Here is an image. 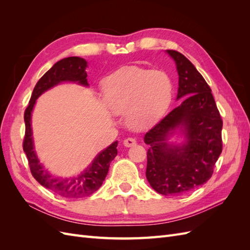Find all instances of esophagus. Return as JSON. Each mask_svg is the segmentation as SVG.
<instances>
[{"mask_svg": "<svg viewBox=\"0 0 250 250\" xmlns=\"http://www.w3.org/2000/svg\"><path fill=\"white\" fill-rule=\"evenodd\" d=\"M123 144H124L125 147H131V146H134L135 144H137V140L133 139V138H127V139L124 140Z\"/></svg>", "mask_w": 250, "mask_h": 250, "instance_id": "1", "label": "esophagus"}]
</instances>
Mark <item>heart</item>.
I'll use <instances>...</instances> for the list:
<instances>
[{
	"label": "heart",
	"mask_w": 250,
	"mask_h": 250,
	"mask_svg": "<svg viewBox=\"0 0 250 250\" xmlns=\"http://www.w3.org/2000/svg\"><path fill=\"white\" fill-rule=\"evenodd\" d=\"M107 107L117 113L127 111L134 128L154 124L167 110L173 96V81L163 70L138 65L121 67L103 81Z\"/></svg>",
	"instance_id": "heart-1"
}]
</instances>
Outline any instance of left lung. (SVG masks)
<instances>
[{"mask_svg":"<svg viewBox=\"0 0 250 250\" xmlns=\"http://www.w3.org/2000/svg\"><path fill=\"white\" fill-rule=\"evenodd\" d=\"M175 60L179 82V106L170 111L145 134L149 145L146 177L162 195L192 191L211 177L222 152V119L211 89L185 55L167 50ZM177 126L184 128L187 143L170 147L164 141Z\"/></svg>","mask_w":250,"mask_h":250,"instance_id":"left-lung-1","label":"left lung"}]
</instances>
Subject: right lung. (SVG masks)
<instances>
[{
  "label": "right lung",
  "mask_w": 250,
  "mask_h": 250,
  "mask_svg": "<svg viewBox=\"0 0 250 250\" xmlns=\"http://www.w3.org/2000/svg\"><path fill=\"white\" fill-rule=\"evenodd\" d=\"M86 62L81 57L73 56L59 60L36 83L24 113L25 137L22 141V149L27 155L28 164L32 176L44 188L53 193L64 198L79 199L92 195L99 188L107 175L109 165L117 156L118 142L112 143L109 147L98 154L92 165L81 175L71 179H59L51 176L44 171L42 166L37 160L33 150L32 130H31V112L35 101L43 92L62 81L78 82L82 85H88L87 74L85 72Z\"/></svg>",
  "instance_id": "1"
}]
</instances>
